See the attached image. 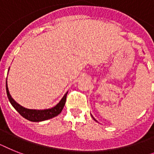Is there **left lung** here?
<instances>
[{"mask_svg":"<svg viewBox=\"0 0 154 154\" xmlns=\"http://www.w3.org/2000/svg\"><path fill=\"white\" fill-rule=\"evenodd\" d=\"M91 117H92V116H91ZM92 118H93V119H94V120H95V121H96V120H95V118H94V117H92Z\"/></svg>","mask_w":154,"mask_h":154,"instance_id":"obj_1","label":"left lung"}]
</instances>
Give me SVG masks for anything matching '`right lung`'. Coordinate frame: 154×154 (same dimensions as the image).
I'll list each match as a JSON object with an SVG mask.
<instances>
[{
  "label": "right lung",
  "mask_w": 154,
  "mask_h": 154,
  "mask_svg": "<svg viewBox=\"0 0 154 154\" xmlns=\"http://www.w3.org/2000/svg\"><path fill=\"white\" fill-rule=\"evenodd\" d=\"M9 70V69H8ZM6 91H7V95L8 98L9 99V102L11 103L12 106L15 108L16 110L19 112V113L21 116H23L24 118L27 119L28 121H33V122H40V121H44L48 119H51L52 117H55L56 116L61 113L63 110V107L65 106L66 100V95L67 91L66 93L64 96L63 97V99L60 100L57 105L55 106L54 107H51L50 109H26L25 107L22 106L17 103L16 102L12 99V97L11 96L10 93L8 91V88L7 84V79H6Z\"/></svg>",
  "instance_id": "obj_1"
}]
</instances>
